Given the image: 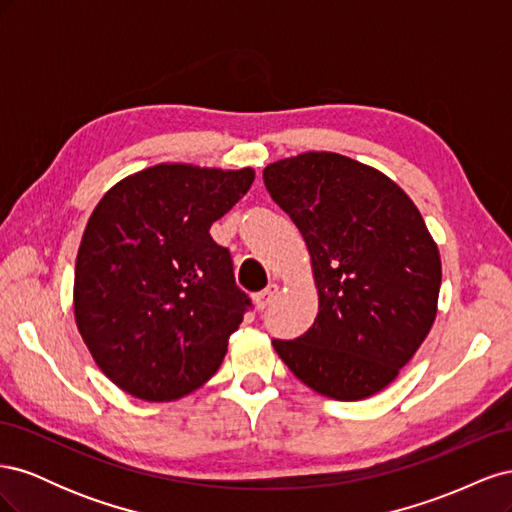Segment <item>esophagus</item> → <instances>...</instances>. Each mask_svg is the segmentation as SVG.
<instances>
[{"instance_id":"34e87169","label":"esophagus","mask_w":512,"mask_h":512,"mask_svg":"<svg viewBox=\"0 0 512 512\" xmlns=\"http://www.w3.org/2000/svg\"><path fill=\"white\" fill-rule=\"evenodd\" d=\"M275 294H277V286H275V284H269L265 290L256 292V294H254L256 307H258V309H265V307L275 299Z\"/></svg>"}]
</instances>
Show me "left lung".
<instances>
[{"label": "left lung", "mask_w": 512, "mask_h": 512, "mask_svg": "<svg viewBox=\"0 0 512 512\" xmlns=\"http://www.w3.org/2000/svg\"><path fill=\"white\" fill-rule=\"evenodd\" d=\"M312 256L318 316L297 339H273L309 389L359 401L389 386L438 312V245L410 196L380 170L307 151L262 173Z\"/></svg>", "instance_id": "1"}]
</instances>
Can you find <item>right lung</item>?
<instances>
[{"label": "right lung", "mask_w": 512, "mask_h": 512, "mask_svg": "<svg viewBox=\"0 0 512 512\" xmlns=\"http://www.w3.org/2000/svg\"><path fill=\"white\" fill-rule=\"evenodd\" d=\"M252 168L158 164L121 179L91 213L74 269V318L104 376L145 401L205 384L252 307L209 228Z\"/></svg>", "instance_id": "1"}]
</instances>
